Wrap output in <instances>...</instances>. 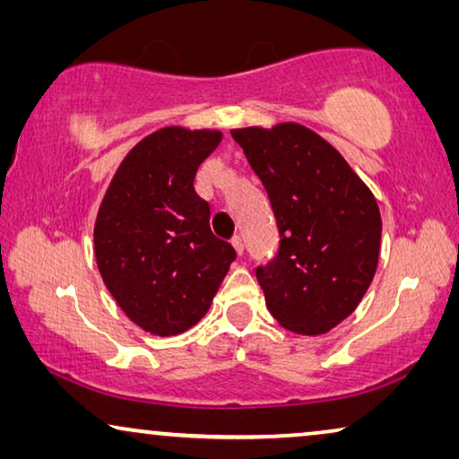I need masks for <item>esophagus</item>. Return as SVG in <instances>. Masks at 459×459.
I'll return each instance as SVG.
<instances>
[{
    "mask_svg": "<svg viewBox=\"0 0 459 459\" xmlns=\"http://www.w3.org/2000/svg\"><path fill=\"white\" fill-rule=\"evenodd\" d=\"M231 247H234V250H236V255L240 256L242 253H244V244H242V238L240 236H234L231 238Z\"/></svg>",
    "mask_w": 459,
    "mask_h": 459,
    "instance_id": "1",
    "label": "esophagus"
}]
</instances>
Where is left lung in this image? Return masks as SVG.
<instances>
[{
    "label": "left lung",
    "mask_w": 459,
    "mask_h": 459,
    "mask_svg": "<svg viewBox=\"0 0 459 459\" xmlns=\"http://www.w3.org/2000/svg\"><path fill=\"white\" fill-rule=\"evenodd\" d=\"M265 187L278 250L255 269L272 316L297 334H325L355 311L380 253L378 204L347 160L311 129L231 131Z\"/></svg>",
    "instance_id": "8db88e82"
}]
</instances>
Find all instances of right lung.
Listing matches in <instances>:
<instances>
[{
    "label": "right lung",
    "mask_w": 459,
    "mask_h": 459,
    "mask_svg": "<svg viewBox=\"0 0 459 459\" xmlns=\"http://www.w3.org/2000/svg\"><path fill=\"white\" fill-rule=\"evenodd\" d=\"M219 131L165 127L118 167L100 206L93 247L118 307L150 334L192 328L211 307L236 250L212 236L194 178Z\"/></svg>",
    "instance_id": "obj_1"
}]
</instances>
